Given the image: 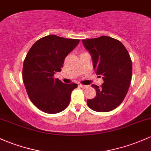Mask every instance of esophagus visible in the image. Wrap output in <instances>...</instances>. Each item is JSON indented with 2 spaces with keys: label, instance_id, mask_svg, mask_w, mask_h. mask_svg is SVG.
<instances>
[{
  "label": "esophagus",
  "instance_id": "1",
  "mask_svg": "<svg viewBox=\"0 0 151 151\" xmlns=\"http://www.w3.org/2000/svg\"><path fill=\"white\" fill-rule=\"evenodd\" d=\"M79 86L80 87H82V88H83V89H86V88H87V87H88V86H87V85H84V84H79Z\"/></svg>",
  "mask_w": 151,
  "mask_h": 151
}]
</instances>
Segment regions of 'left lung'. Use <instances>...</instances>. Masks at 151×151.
<instances>
[{
    "label": "left lung",
    "instance_id": "obj_1",
    "mask_svg": "<svg viewBox=\"0 0 151 151\" xmlns=\"http://www.w3.org/2000/svg\"><path fill=\"white\" fill-rule=\"evenodd\" d=\"M90 52L93 67L97 74H102L104 83L95 89V97L87 100L92 110L107 112L118 107L125 99L132 79V61L128 51L120 41L109 36L82 39Z\"/></svg>",
    "mask_w": 151,
    "mask_h": 151
}]
</instances>
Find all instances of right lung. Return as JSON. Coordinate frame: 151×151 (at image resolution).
I'll return each mask as SVG.
<instances>
[{"label":"right lung","instance_id":"add662e5","mask_svg":"<svg viewBox=\"0 0 151 151\" xmlns=\"http://www.w3.org/2000/svg\"><path fill=\"white\" fill-rule=\"evenodd\" d=\"M79 42V39L46 36L34 43L26 54L23 82L29 99L43 112L58 113L69 105L71 93L77 84H64L54 75L61 72L66 57Z\"/></svg>","mask_w":151,"mask_h":151}]
</instances>
